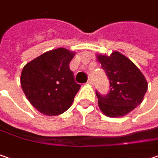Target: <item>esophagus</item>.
<instances>
[{
	"mask_svg": "<svg viewBox=\"0 0 158 158\" xmlns=\"http://www.w3.org/2000/svg\"><path fill=\"white\" fill-rule=\"evenodd\" d=\"M87 84H88V85H93V84H94V80H93V79L90 78V79H88V80H87Z\"/></svg>",
	"mask_w": 158,
	"mask_h": 158,
	"instance_id": "1",
	"label": "esophagus"
}]
</instances>
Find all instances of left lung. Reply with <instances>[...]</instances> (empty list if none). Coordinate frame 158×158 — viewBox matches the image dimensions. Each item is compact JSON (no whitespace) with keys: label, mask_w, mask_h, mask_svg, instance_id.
Listing matches in <instances>:
<instances>
[{"label":"left lung","mask_w":158,"mask_h":158,"mask_svg":"<svg viewBox=\"0 0 158 158\" xmlns=\"http://www.w3.org/2000/svg\"><path fill=\"white\" fill-rule=\"evenodd\" d=\"M97 60L110 81V91L106 95L95 92L100 110L110 118L131 112L141 104L147 92L144 75L130 59L118 51L110 56L98 55Z\"/></svg>","instance_id":"left-lung-1"}]
</instances>
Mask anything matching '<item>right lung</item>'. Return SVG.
Here are the masks:
<instances>
[{
    "instance_id": "1",
    "label": "right lung",
    "mask_w": 158,
    "mask_h": 158,
    "mask_svg": "<svg viewBox=\"0 0 158 158\" xmlns=\"http://www.w3.org/2000/svg\"><path fill=\"white\" fill-rule=\"evenodd\" d=\"M74 55V52L59 48L42 54L23 68L22 89L40 113L57 116L72 106L80 88L69 67Z\"/></svg>"
}]
</instances>
